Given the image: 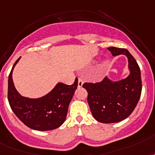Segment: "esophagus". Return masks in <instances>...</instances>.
<instances>
[{
    "instance_id": "obj_1",
    "label": "esophagus",
    "mask_w": 155,
    "mask_h": 155,
    "mask_svg": "<svg viewBox=\"0 0 155 155\" xmlns=\"http://www.w3.org/2000/svg\"><path fill=\"white\" fill-rule=\"evenodd\" d=\"M83 84H84V80H83V79L82 78H79L78 79V87H81L83 86Z\"/></svg>"
}]
</instances>
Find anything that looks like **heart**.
<instances>
[{"label":"heart","instance_id":"obj_1","mask_svg":"<svg viewBox=\"0 0 155 155\" xmlns=\"http://www.w3.org/2000/svg\"><path fill=\"white\" fill-rule=\"evenodd\" d=\"M107 61H104V62L102 63L101 68L102 69H104L107 67Z\"/></svg>","mask_w":155,"mask_h":155}]
</instances>
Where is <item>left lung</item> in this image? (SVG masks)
I'll return each mask as SVG.
<instances>
[{
  "mask_svg": "<svg viewBox=\"0 0 155 155\" xmlns=\"http://www.w3.org/2000/svg\"><path fill=\"white\" fill-rule=\"evenodd\" d=\"M107 49L113 56H127L129 75L119 80L106 76L100 83H85L83 87L88 93L87 103L93 117L100 123H112L127 119L134 110L140 99L142 80L140 68L128 50L115 47Z\"/></svg>",
  "mask_w": 155,
  "mask_h": 155,
  "instance_id": "8db88e82",
  "label": "left lung"
}]
</instances>
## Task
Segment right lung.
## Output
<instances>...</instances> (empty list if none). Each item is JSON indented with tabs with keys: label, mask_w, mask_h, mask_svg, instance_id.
<instances>
[{
	"label": "right lung",
	"mask_w": 155,
	"mask_h": 155,
	"mask_svg": "<svg viewBox=\"0 0 155 155\" xmlns=\"http://www.w3.org/2000/svg\"><path fill=\"white\" fill-rule=\"evenodd\" d=\"M20 59L8 75V99L12 111L25 125L33 130L44 131L60 127L66 119L69 104L77 88V79L71 85L57 83L42 97H25L16 91L12 80V71Z\"/></svg>",
	"instance_id": "right-lung-1"
}]
</instances>
